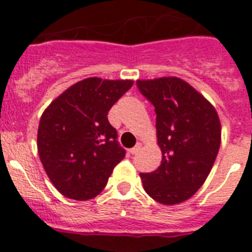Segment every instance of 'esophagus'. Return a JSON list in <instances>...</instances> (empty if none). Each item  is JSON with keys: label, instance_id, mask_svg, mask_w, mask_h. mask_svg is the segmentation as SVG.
<instances>
[{"label": "esophagus", "instance_id": "obj_1", "mask_svg": "<svg viewBox=\"0 0 252 252\" xmlns=\"http://www.w3.org/2000/svg\"><path fill=\"white\" fill-rule=\"evenodd\" d=\"M140 148H141V144H140V142H137L136 145L133 146L132 149H130V154H131V155H133V154H136L137 151L140 150Z\"/></svg>", "mask_w": 252, "mask_h": 252}]
</instances>
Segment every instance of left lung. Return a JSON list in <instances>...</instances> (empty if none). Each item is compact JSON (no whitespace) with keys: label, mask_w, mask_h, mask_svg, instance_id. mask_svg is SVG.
I'll return each mask as SVG.
<instances>
[{"label":"left lung","mask_w":252,"mask_h":252,"mask_svg":"<svg viewBox=\"0 0 252 252\" xmlns=\"http://www.w3.org/2000/svg\"><path fill=\"white\" fill-rule=\"evenodd\" d=\"M157 113L162 160L151 173H140L145 192L161 204L192 197L208 177L221 145V124L215 107L192 86L175 77L137 81Z\"/></svg>","instance_id":"8db88e82"}]
</instances>
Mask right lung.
Returning <instances> with one entry per match:
<instances>
[{"label": "right lung", "instance_id": "obj_1", "mask_svg": "<svg viewBox=\"0 0 252 252\" xmlns=\"http://www.w3.org/2000/svg\"><path fill=\"white\" fill-rule=\"evenodd\" d=\"M132 81L87 78L51 102L40 119L37 151L51 183L64 197L92 199L126 155L107 115Z\"/></svg>", "mask_w": 252, "mask_h": 252}]
</instances>
